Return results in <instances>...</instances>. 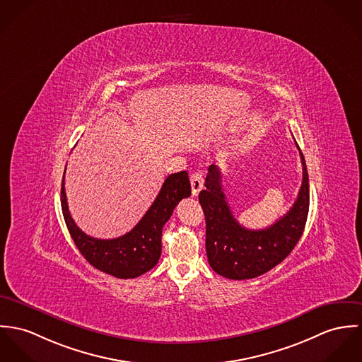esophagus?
<instances>
[{"label": "esophagus", "instance_id": "obj_1", "mask_svg": "<svg viewBox=\"0 0 362 362\" xmlns=\"http://www.w3.org/2000/svg\"><path fill=\"white\" fill-rule=\"evenodd\" d=\"M190 183H192V193L193 196H197L204 187V175L201 172H194L190 176Z\"/></svg>", "mask_w": 362, "mask_h": 362}]
</instances>
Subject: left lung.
Instances as JSON below:
<instances>
[{"label":"left lung","mask_w":362,"mask_h":362,"mask_svg":"<svg viewBox=\"0 0 362 362\" xmlns=\"http://www.w3.org/2000/svg\"><path fill=\"white\" fill-rule=\"evenodd\" d=\"M298 151L303 183L297 200L281 219L261 230L247 229L236 221L222 189L219 168L214 163L208 166L205 190H201L199 201L205 215L208 262L221 276L244 281L264 275L281 264L300 240L308 216L310 183L304 156Z\"/></svg>","instance_id":"obj_1"}]
</instances>
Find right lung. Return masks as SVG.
<instances>
[{"instance_id":"add662e5","label":"right lung","mask_w":362,"mask_h":362,"mask_svg":"<svg viewBox=\"0 0 362 362\" xmlns=\"http://www.w3.org/2000/svg\"><path fill=\"white\" fill-rule=\"evenodd\" d=\"M64 182L61 187V206L65 223L76 247L88 264L119 279L137 278L157 265L161 257L162 228L179 201L192 194L186 170L169 175L153 205L129 233L117 239L103 240L81 232L72 219Z\"/></svg>"}]
</instances>
